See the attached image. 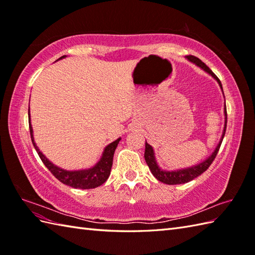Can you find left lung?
Masks as SVG:
<instances>
[{"instance_id": "left-lung-1", "label": "left lung", "mask_w": 255, "mask_h": 255, "mask_svg": "<svg viewBox=\"0 0 255 255\" xmlns=\"http://www.w3.org/2000/svg\"><path fill=\"white\" fill-rule=\"evenodd\" d=\"M188 61H190L191 63L195 64L197 66H199L200 68H202L203 70H205L206 73L210 74L213 78L215 80H217L218 85H220L222 91H223V87L221 84V80L217 78V76L212 72V70L206 66V65L199 60L198 57H195L193 55H188L187 56ZM224 94V92H223ZM225 127H224V131L222 134V138L220 140V143L217 144L216 149L214 150V152L212 153V155H210L208 158L203 161L202 163H200L198 165H194L192 167H187V168H182V169H177V170H164L161 169L158 167V165L156 163V159L154 156V151H153V147L149 144L146 143L145 141V151H144V158H145V162L147 164V166H149L151 173L153 174V176L155 177L157 180H159L161 182L166 183V185H179V183H186L188 181H191L192 179L197 178L198 176H200L201 174H203L204 171L210 167V165L214 161L216 155H217V152L220 150L221 144H222V141L224 139V135L225 132H226V124H227V111H226V103H225Z\"/></svg>"}]
</instances>
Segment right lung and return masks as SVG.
<instances>
[{"label":"right lung","instance_id":"add662e5","mask_svg":"<svg viewBox=\"0 0 255 255\" xmlns=\"http://www.w3.org/2000/svg\"><path fill=\"white\" fill-rule=\"evenodd\" d=\"M65 56H62L61 58ZM28 115H29V130H30L31 141L34 149L39 154L41 161L43 162V164L47 167V169H49L58 180L63 182L64 185H67L69 187L77 188V189H93L101 186L102 183H104L106 180H108L111 174L112 165H113L114 152L116 150L118 142L121 141V138H118L117 140L110 143L108 146H105L102 157L100 158V161L94 165L93 167L88 168V169H81V170H65L63 168L55 166L54 164L51 163L49 159L42 154V152L39 150L37 144L34 143L33 131L30 124V112H29V110H28Z\"/></svg>","mask_w":255,"mask_h":255}]
</instances>
